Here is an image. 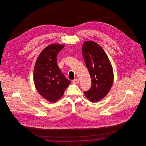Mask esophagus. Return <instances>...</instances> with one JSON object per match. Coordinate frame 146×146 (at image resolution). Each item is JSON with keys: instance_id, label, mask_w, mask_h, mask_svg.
<instances>
[{"instance_id": "34e87169", "label": "esophagus", "mask_w": 146, "mask_h": 146, "mask_svg": "<svg viewBox=\"0 0 146 146\" xmlns=\"http://www.w3.org/2000/svg\"><path fill=\"white\" fill-rule=\"evenodd\" d=\"M79 82V80L78 79H74L73 81H72V83L73 84H78Z\"/></svg>"}]
</instances>
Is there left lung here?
<instances>
[{
  "instance_id": "1",
  "label": "left lung",
  "mask_w": 146,
  "mask_h": 146,
  "mask_svg": "<svg viewBox=\"0 0 146 146\" xmlns=\"http://www.w3.org/2000/svg\"><path fill=\"white\" fill-rule=\"evenodd\" d=\"M82 52L92 79L90 89L84 94L92 102H98L107 96L112 86V67L104 50L96 42H84Z\"/></svg>"
}]
</instances>
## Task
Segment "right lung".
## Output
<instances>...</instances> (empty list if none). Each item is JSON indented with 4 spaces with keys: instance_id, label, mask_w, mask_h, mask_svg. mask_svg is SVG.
Listing matches in <instances>:
<instances>
[{
    "instance_id": "right-lung-1",
    "label": "right lung",
    "mask_w": 146,
    "mask_h": 146,
    "mask_svg": "<svg viewBox=\"0 0 146 146\" xmlns=\"http://www.w3.org/2000/svg\"><path fill=\"white\" fill-rule=\"evenodd\" d=\"M64 45L52 44L45 48L38 56L34 70V81L39 93L50 102H57L71 83L57 64L58 53Z\"/></svg>"
}]
</instances>
